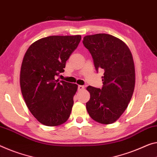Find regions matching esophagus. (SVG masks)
<instances>
[{
    "mask_svg": "<svg viewBox=\"0 0 157 157\" xmlns=\"http://www.w3.org/2000/svg\"><path fill=\"white\" fill-rule=\"evenodd\" d=\"M84 88H85V87H84L83 86H78V90H84Z\"/></svg>",
    "mask_w": 157,
    "mask_h": 157,
    "instance_id": "esophagus-1",
    "label": "esophagus"
}]
</instances>
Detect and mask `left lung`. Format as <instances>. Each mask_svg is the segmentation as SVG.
Here are the masks:
<instances>
[{"instance_id":"8db88e82","label":"left lung","mask_w":157,"mask_h":157,"mask_svg":"<svg viewBox=\"0 0 157 157\" xmlns=\"http://www.w3.org/2000/svg\"><path fill=\"white\" fill-rule=\"evenodd\" d=\"M83 43L92 55L96 71H105L102 88L87 87L90 94L87 111L95 121L112 124L126 110L134 91L136 74L132 54L126 43L107 33L86 36Z\"/></svg>"}]
</instances>
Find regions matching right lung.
<instances>
[{"instance_id": "add662e5", "label": "right lung", "mask_w": 157, "mask_h": 157, "mask_svg": "<svg viewBox=\"0 0 157 157\" xmlns=\"http://www.w3.org/2000/svg\"><path fill=\"white\" fill-rule=\"evenodd\" d=\"M81 36H51L31 44L23 58L20 87L26 105L42 124L56 126L70 116L76 84L59 81L67 60L80 43Z\"/></svg>"}]
</instances>
